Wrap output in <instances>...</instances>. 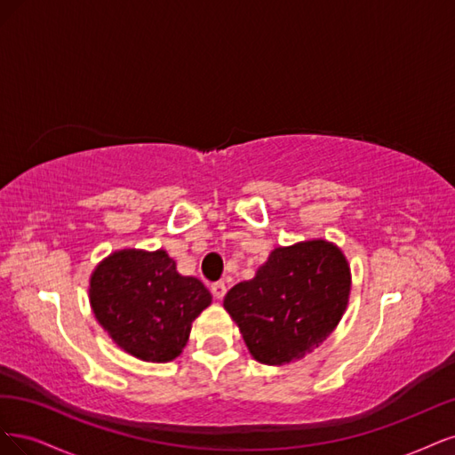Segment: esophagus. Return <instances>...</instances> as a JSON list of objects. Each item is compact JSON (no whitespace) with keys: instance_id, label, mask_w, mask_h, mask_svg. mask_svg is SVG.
Wrapping results in <instances>:
<instances>
[{"instance_id":"34e87169","label":"esophagus","mask_w":455,"mask_h":455,"mask_svg":"<svg viewBox=\"0 0 455 455\" xmlns=\"http://www.w3.org/2000/svg\"><path fill=\"white\" fill-rule=\"evenodd\" d=\"M212 292H213L215 299L221 300V299L227 295V285H225V282H215V283H212Z\"/></svg>"}]
</instances>
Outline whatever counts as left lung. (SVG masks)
I'll use <instances>...</instances> for the list:
<instances>
[{"label":"left lung","mask_w":455,"mask_h":455,"mask_svg":"<svg viewBox=\"0 0 455 455\" xmlns=\"http://www.w3.org/2000/svg\"><path fill=\"white\" fill-rule=\"evenodd\" d=\"M351 289L339 247L307 240L275 247L253 280L234 285L223 300L259 363L285 364L323 342L342 319Z\"/></svg>","instance_id":"left-lung-1"}]
</instances>
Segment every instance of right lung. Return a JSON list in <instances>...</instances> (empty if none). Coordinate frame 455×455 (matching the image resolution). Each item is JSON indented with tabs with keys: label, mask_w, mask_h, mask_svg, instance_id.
<instances>
[{
	"label": "right lung",
	"mask_w": 455,
	"mask_h": 455,
	"mask_svg": "<svg viewBox=\"0 0 455 455\" xmlns=\"http://www.w3.org/2000/svg\"><path fill=\"white\" fill-rule=\"evenodd\" d=\"M89 297L98 323L126 354L168 363L187 346L193 321L212 304L210 291L181 275L164 249H121L94 268Z\"/></svg>",
	"instance_id": "right-lung-1"
}]
</instances>
